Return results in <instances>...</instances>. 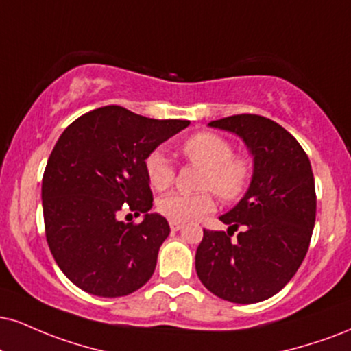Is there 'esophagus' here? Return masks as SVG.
Listing matches in <instances>:
<instances>
[{
  "label": "esophagus",
  "mask_w": 351,
  "mask_h": 351,
  "mask_svg": "<svg viewBox=\"0 0 351 351\" xmlns=\"http://www.w3.org/2000/svg\"><path fill=\"white\" fill-rule=\"evenodd\" d=\"M183 227H184V223H183V222H178V221H170V229H171L173 232H176V230L183 229Z\"/></svg>",
  "instance_id": "1"
}]
</instances>
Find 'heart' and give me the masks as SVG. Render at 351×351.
<instances>
[{
  "mask_svg": "<svg viewBox=\"0 0 351 351\" xmlns=\"http://www.w3.org/2000/svg\"><path fill=\"white\" fill-rule=\"evenodd\" d=\"M181 152L191 165L202 168L199 188L204 191L196 194L170 193L162 196L157 209L170 221L191 222L216 208L214 191L223 202L242 199L250 188L255 165L250 155L235 154L229 138L221 134L197 132L181 143ZM145 173L150 186L163 191L175 180V168L162 150H154L145 158Z\"/></svg>",
  "mask_w": 351,
  "mask_h": 351,
  "instance_id": "obj_1",
  "label": "heart"
}]
</instances>
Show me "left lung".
<instances>
[{
	"mask_svg": "<svg viewBox=\"0 0 351 351\" xmlns=\"http://www.w3.org/2000/svg\"><path fill=\"white\" fill-rule=\"evenodd\" d=\"M209 125L240 135L255 171L242 201L219 217L229 230L204 229L196 273L223 301H265L288 285L309 250L317 208L309 157L288 130L258 114H237Z\"/></svg>",
	"mask_w": 351,
	"mask_h": 351,
	"instance_id": "obj_1",
	"label": "left lung"
}]
</instances>
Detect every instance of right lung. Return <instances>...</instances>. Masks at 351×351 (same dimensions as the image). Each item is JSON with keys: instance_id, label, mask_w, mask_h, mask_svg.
<instances>
[{"instance_id": "obj_1", "label": "right lung", "mask_w": 351, "mask_h": 351, "mask_svg": "<svg viewBox=\"0 0 351 351\" xmlns=\"http://www.w3.org/2000/svg\"><path fill=\"white\" fill-rule=\"evenodd\" d=\"M188 125L189 121L150 119L104 106L63 130L42 178V208L50 252L80 289L119 298L152 278L170 226L149 214L154 196L145 158ZM125 212L146 217L138 224L122 223Z\"/></svg>"}]
</instances>
